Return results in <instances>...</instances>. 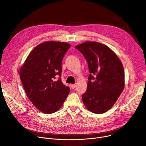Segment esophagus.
I'll use <instances>...</instances> for the list:
<instances>
[{
	"label": "esophagus",
	"mask_w": 146,
	"mask_h": 146,
	"mask_svg": "<svg viewBox=\"0 0 146 146\" xmlns=\"http://www.w3.org/2000/svg\"><path fill=\"white\" fill-rule=\"evenodd\" d=\"M71 87L72 89H74L76 87V85L75 84H71Z\"/></svg>",
	"instance_id": "esophagus-1"
}]
</instances>
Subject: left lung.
I'll return each mask as SVG.
<instances>
[{
	"label": "left lung",
	"mask_w": 146,
	"mask_h": 146,
	"mask_svg": "<svg viewBox=\"0 0 146 146\" xmlns=\"http://www.w3.org/2000/svg\"><path fill=\"white\" fill-rule=\"evenodd\" d=\"M75 48L86 59L90 73L87 91L82 96L84 104L92 113H104L124 90L123 64L113 50L101 43L87 41Z\"/></svg>",
	"instance_id": "1"
}]
</instances>
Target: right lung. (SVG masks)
<instances>
[{"label":"right lung","instance_id":"add662e5","mask_svg":"<svg viewBox=\"0 0 146 146\" xmlns=\"http://www.w3.org/2000/svg\"><path fill=\"white\" fill-rule=\"evenodd\" d=\"M71 45L46 41L34 48L18 71L28 98L45 114H52L63 105L70 89L61 78L62 61Z\"/></svg>","mask_w":146,"mask_h":146}]
</instances>
